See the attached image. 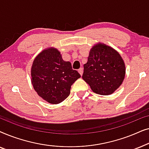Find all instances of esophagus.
I'll return each instance as SVG.
<instances>
[{"instance_id":"1","label":"esophagus","mask_w":149,"mask_h":149,"mask_svg":"<svg viewBox=\"0 0 149 149\" xmlns=\"http://www.w3.org/2000/svg\"><path fill=\"white\" fill-rule=\"evenodd\" d=\"M78 71H79V74H80L81 75H82L83 74V68H80L78 70Z\"/></svg>"}]
</instances>
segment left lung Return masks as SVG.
<instances>
[{"label":"left lung","mask_w":149,"mask_h":149,"mask_svg":"<svg viewBox=\"0 0 149 149\" xmlns=\"http://www.w3.org/2000/svg\"><path fill=\"white\" fill-rule=\"evenodd\" d=\"M83 67V79L93 92L100 95L112 94L125 78V66L121 56L113 48L103 43L93 46Z\"/></svg>","instance_id":"8db88e82"}]
</instances>
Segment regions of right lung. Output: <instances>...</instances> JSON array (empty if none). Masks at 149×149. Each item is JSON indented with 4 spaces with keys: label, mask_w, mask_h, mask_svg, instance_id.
<instances>
[{
    "label": "right lung",
    "mask_w": 149,
    "mask_h": 149,
    "mask_svg": "<svg viewBox=\"0 0 149 149\" xmlns=\"http://www.w3.org/2000/svg\"><path fill=\"white\" fill-rule=\"evenodd\" d=\"M81 75L70 62L63 60L54 47L45 49L34 58L31 82L37 94L49 103L56 104L70 95L71 85Z\"/></svg>",
    "instance_id": "right-lung-1"
}]
</instances>
